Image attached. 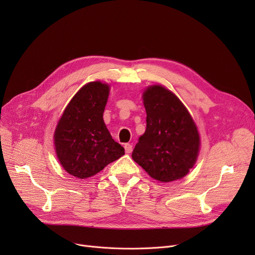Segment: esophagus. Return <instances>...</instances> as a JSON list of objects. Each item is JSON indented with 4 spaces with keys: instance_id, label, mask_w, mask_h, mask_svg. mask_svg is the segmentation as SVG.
Masks as SVG:
<instances>
[{
    "instance_id": "obj_1",
    "label": "esophagus",
    "mask_w": 255,
    "mask_h": 255,
    "mask_svg": "<svg viewBox=\"0 0 255 255\" xmlns=\"http://www.w3.org/2000/svg\"><path fill=\"white\" fill-rule=\"evenodd\" d=\"M124 146H125V151H126L127 154H130L132 152L133 148H132V145L130 143H126Z\"/></svg>"
}]
</instances>
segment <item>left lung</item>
Instances as JSON below:
<instances>
[{
    "label": "left lung",
    "instance_id": "left-lung-1",
    "mask_svg": "<svg viewBox=\"0 0 255 255\" xmlns=\"http://www.w3.org/2000/svg\"><path fill=\"white\" fill-rule=\"evenodd\" d=\"M142 99L146 128L132 158L157 181L182 179L194 166L199 152L194 121L181 100L162 86L146 88Z\"/></svg>",
    "mask_w": 255,
    "mask_h": 255
}]
</instances>
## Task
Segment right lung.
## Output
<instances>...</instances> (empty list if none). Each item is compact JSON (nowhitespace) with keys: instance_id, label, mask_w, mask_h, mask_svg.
Listing matches in <instances>:
<instances>
[{"instance_id":"add662e5","label":"right lung","mask_w":255,"mask_h":255,"mask_svg":"<svg viewBox=\"0 0 255 255\" xmlns=\"http://www.w3.org/2000/svg\"><path fill=\"white\" fill-rule=\"evenodd\" d=\"M109 95L107 84L85 85L66 106L55 130L53 140L59 161L77 179L96 175L125 154L103 121Z\"/></svg>"}]
</instances>
